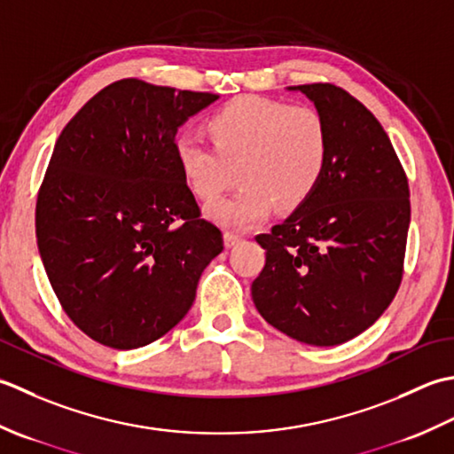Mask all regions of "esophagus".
<instances>
[{
  "label": "esophagus",
  "instance_id": "1",
  "mask_svg": "<svg viewBox=\"0 0 454 454\" xmlns=\"http://www.w3.org/2000/svg\"><path fill=\"white\" fill-rule=\"evenodd\" d=\"M223 240H225V247H235L237 243H240V240H243V237H240L239 233H231V231H227Z\"/></svg>",
  "mask_w": 454,
  "mask_h": 454
}]
</instances>
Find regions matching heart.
I'll list each match as a JSON object with an SVG mask.
<instances>
[{"label":"heart","mask_w":454,"mask_h":454,"mask_svg":"<svg viewBox=\"0 0 454 454\" xmlns=\"http://www.w3.org/2000/svg\"><path fill=\"white\" fill-rule=\"evenodd\" d=\"M206 129L211 145L184 133L174 153L184 182L201 201L219 200L235 178L240 180L237 193L207 209L219 225L247 229L274 206L280 211L300 207L325 174L329 127L311 106L240 96L217 109Z\"/></svg>","instance_id":"b5f03b06"}]
</instances>
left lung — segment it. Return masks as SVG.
Returning <instances> with one entry per match:
<instances>
[{"label":"left lung","mask_w":454,"mask_h":454,"mask_svg":"<svg viewBox=\"0 0 454 454\" xmlns=\"http://www.w3.org/2000/svg\"><path fill=\"white\" fill-rule=\"evenodd\" d=\"M329 127V162L309 200L256 235L266 264L253 301L272 327L335 347L382 316L400 288L410 229L408 176L382 125L343 88L294 86Z\"/></svg>","instance_id":"obj_1"}]
</instances>
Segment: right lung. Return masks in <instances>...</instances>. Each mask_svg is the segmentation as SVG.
Masks as SVG:
<instances>
[{
    "instance_id": "1",
    "label": "right lung",
    "mask_w": 454,
    "mask_h": 454,
    "mask_svg": "<svg viewBox=\"0 0 454 454\" xmlns=\"http://www.w3.org/2000/svg\"><path fill=\"white\" fill-rule=\"evenodd\" d=\"M207 91L125 78L64 127L36 198V243L54 294L98 343L129 350L184 319L223 251L176 162V133Z\"/></svg>"
}]
</instances>
